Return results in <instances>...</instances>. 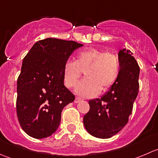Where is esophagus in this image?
I'll return each instance as SVG.
<instances>
[{
	"instance_id": "34e87169",
	"label": "esophagus",
	"mask_w": 158,
	"mask_h": 158,
	"mask_svg": "<svg viewBox=\"0 0 158 158\" xmlns=\"http://www.w3.org/2000/svg\"><path fill=\"white\" fill-rule=\"evenodd\" d=\"M82 101V99H81V98H78V97H76V98H75V100H74V102L75 103H79V102H81Z\"/></svg>"
}]
</instances>
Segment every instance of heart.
Returning <instances> with one entry per match:
<instances>
[{
	"mask_svg": "<svg viewBox=\"0 0 158 158\" xmlns=\"http://www.w3.org/2000/svg\"><path fill=\"white\" fill-rule=\"evenodd\" d=\"M119 61L116 55L102 49L88 48L76 54V61L67 60L63 65V78L67 88L76 86L85 72L86 79L78 84L75 92L82 98H92L101 89L106 90L117 79Z\"/></svg>",
	"mask_w": 158,
	"mask_h": 158,
	"instance_id": "1",
	"label": "heart"
}]
</instances>
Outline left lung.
<instances>
[{"label":"left lung","mask_w":158,"mask_h":158,"mask_svg":"<svg viewBox=\"0 0 158 158\" xmlns=\"http://www.w3.org/2000/svg\"><path fill=\"white\" fill-rule=\"evenodd\" d=\"M118 57L117 79L101 98L89 100L90 109L83 118L85 129L95 138H111L125 126L138 93L140 68L132 52L120 49Z\"/></svg>","instance_id":"1"}]
</instances>
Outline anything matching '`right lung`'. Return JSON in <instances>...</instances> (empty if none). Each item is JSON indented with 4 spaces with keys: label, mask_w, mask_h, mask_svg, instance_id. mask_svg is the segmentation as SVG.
Returning a JSON list of instances; mask_svg holds the SVG:
<instances>
[{
    "label": "right lung",
    "mask_w": 158,
    "mask_h": 158,
    "mask_svg": "<svg viewBox=\"0 0 158 158\" xmlns=\"http://www.w3.org/2000/svg\"><path fill=\"white\" fill-rule=\"evenodd\" d=\"M82 44L47 38L32 47L22 63L17 79V113L22 129L41 139L55 133L61 112L75 95L64 85L63 65Z\"/></svg>",
    "instance_id": "obj_1"
}]
</instances>
